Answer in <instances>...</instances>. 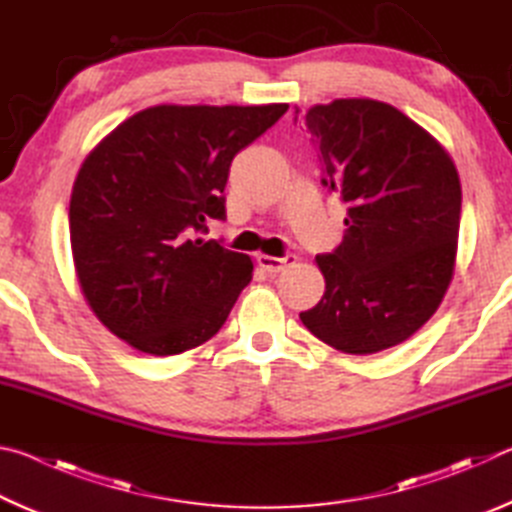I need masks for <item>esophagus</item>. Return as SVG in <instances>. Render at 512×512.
Returning a JSON list of instances; mask_svg holds the SVG:
<instances>
[{
	"label": "esophagus",
	"mask_w": 512,
	"mask_h": 512,
	"mask_svg": "<svg viewBox=\"0 0 512 512\" xmlns=\"http://www.w3.org/2000/svg\"><path fill=\"white\" fill-rule=\"evenodd\" d=\"M296 262V255H284V257H271V255H257V264L264 268L266 273H280L284 268Z\"/></svg>",
	"instance_id": "esophagus-1"
}]
</instances>
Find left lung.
<instances>
[{
    "label": "left lung",
    "mask_w": 512,
    "mask_h": 512,
    "mask_svg": "<svg viewBox=\"0 0 512 512\" xmlns=\"http://www.w3.org/2000/svg\"><path fill=\"white\" fill-rule=\"evenodd\" d=\"M323 183L348 205L345 237L316 257L325 293L300 320L348 354L409 339L438 309L454 275L461 180L433 137L393 106L336 99L296 108Z\"/></svg>",
    "instance_id": "8db88e82"
}]
</instances>
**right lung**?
<instances>
[{"instance_id": "add662e5", "label": "right lung", "mask_w": 512, "mask_h": 512, "mask_svg": "<svg viewBox=\"0 0 512 512\" xmlns=\"http://www.w3.org/2000/svg\"><path fill=\"white\" fill-rule=\"evenodd\" d=\"M287 110L146 108L85 158L69 201L74 266L88 305L121 341L167 357L219 332L253 262L203 235L225 219L235 155Z\"/></svg>"}]
</instances>
